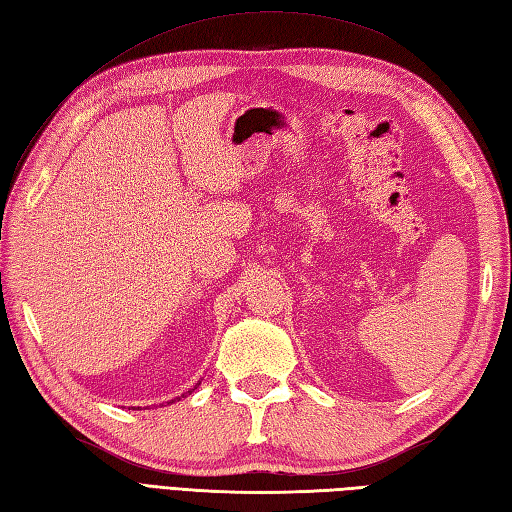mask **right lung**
<instances>
[{
    "instance_id": "right-lung-1",
    "label": "right lung",
    "mask_w": 512,
    "mask_h": 512,
    "mask_svg": "<svg viewBox=\"0 0 512 512\" xmlns=\"http://www.w3.org/2000/svg\"><path fill=\"white\" fill-rule=\"evenodd\" d=\"M189 393H191V391H189Z\"/></svg>"
}]
</instances>
